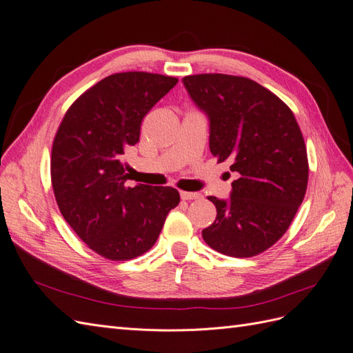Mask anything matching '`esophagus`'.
I'll list each match as a JSON object with an SVG mask.
<instances>
[{
  "label": "esophagus",
  "instance_id": "esophagus-1",
  "mask_svg": "<svg viewBox=\"0 0 353 353\" xmlns=\"http://www.w3.org/2000/svg\"><path fill=\"white\" fill-rule=\"evenodd\" d=\"M180 198L183 201H190V199H199L201 194L198 192H186V190H180Z\"/></svg>",
  "mask_w": 353,
  "mask_h": 353
}]
</instances>
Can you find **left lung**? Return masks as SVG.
<instances>
[{"mask_svg":"<svg viewBox=\"0 0 353 353\" xmlns=\"http://www.w3.org/2000/svg\"><path fill=\"white\" fill-rule=\"evenodd\" d=\"M210 119V150L235 171L228 201L216 205L205 243L230 257H253L283 236L305 198L309 164L291 109L270 90L245 77L198 74L183 78Z\"/></svg>","mask_w":353,"mask_h":353,"instance_id":"1","label":"left lung"}]
</instances>
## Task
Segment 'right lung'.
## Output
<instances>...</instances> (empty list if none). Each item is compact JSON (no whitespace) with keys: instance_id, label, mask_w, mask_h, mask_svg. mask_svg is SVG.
Here are the masks:
<instances>
[{"instance_id":"obj_1","label":"right lung","mask_w":353,"mask_h":353,"mask_svg":"<svg viewBox=\"0 0 353 353\" xmlns=\"http://www.w3.org/2000/svg\"><path fill=\"white\" fill-rule=\"evenodd\" d=\"M179 79L150 72L109 75L69 106L53 140L52 185L60 213L90 250L109 260L152 248L170 210V186H125L124 152L142 119Z\"/></svg>"}]
</instances>
